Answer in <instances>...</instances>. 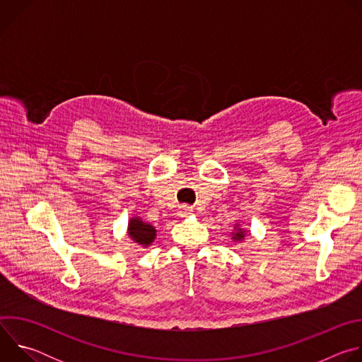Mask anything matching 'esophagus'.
<instances>
[{"label":"esophagus","instance_id":"obj_1","mask_svg":"<svg viewBox=\"0 0 362 362\" xmlns=\"http://www.w3.org/2000/svg\"><path fill=\"white\" fill-rule=\"evenodd\" d=\"M190 214H192V209L189 208V206H180V209H179L180 216H189Z\"/></svg>","mask_w":362,"mask_h":362}]
</instances>
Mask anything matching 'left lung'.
<instances>
[{
	"instance_id": "1",
	"label": "left lung",
	"mask_w": 362,
	"mask_h": 362,
	"mask_svg": "<svg viewBox=\"0 0 362 362\" xmlns=\"http://www.w3.org/2000/svg\"><path fill=\"white\" fill-rule=\"evenodd\" d=\"M245 236H246V230L243 228H240L239 223H236L235 225V232H232V239L235 242H242L245 239Z\"/></svg>"
}]
</instances>
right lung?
I'll return each instance as SVG.
<instances>
[{
  "mask_svg": "<svg viewBox=\"0 0 362 362\" xmlns=\"http://www.w3.org/2000/svg\"><path fill=\"white\" fill-rule=\"evenodd\" d=\"M127 235L137 245H141L143 247H148L153 243V240L156 239V228L151 226L147 222H143L141 218L134 216V218H130L129 221Z\"/></svg>",
  "mask_w": 362,
  "mask_h": 362,
  "instance_id": "1",
  "label": "right lung"
}]
</instances>
